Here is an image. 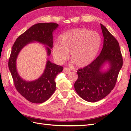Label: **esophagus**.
Returning <instances> with one entry per match:
<instances>
[{
    "label": "esophagus",
    "mask_w": 131,
    "mask_h": 131,
    "mask_svg": "<svg viewBox=\"0 0 131 131\" xmlns=\"http://www.w3.org/2000/svg\"><path fill=\"white\" fill-rule=\"evenodd\" d=\"M63 72L66 74H68L70 72V69H69L68 68H65L63 69Z\"/></svg>",
    "instance_id": "34e87169"
}]
</instances>
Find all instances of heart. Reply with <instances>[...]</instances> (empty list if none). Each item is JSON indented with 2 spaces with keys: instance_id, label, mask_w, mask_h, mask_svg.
I'll list each match as a JSON object with an SVG mask.
<instances>
[{
  "instance_id": "b5f03b06",
  "label": "heart",
  "mask_w": 131,
  "mask_h": 131,
  "mask_svg": "<svg viewBox=\"0 0 131 131\" xmlns=\"http://www.w3.org/2000/svg\"><path fill=\"white\" fill-rule=\"evenodd\" d=\"M58 44L53 48V55L56 61L62 63L68 57L70 51L71 61L78 67H84L93 60L98 53L101 38L98 32L85 28L71 30L61 34Z\"/></svg>"
}]
</instances>
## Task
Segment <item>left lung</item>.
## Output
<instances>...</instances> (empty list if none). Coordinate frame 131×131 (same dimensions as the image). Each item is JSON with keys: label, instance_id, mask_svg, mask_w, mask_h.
I'll return each mask as SVG.
<instances>
[{"label": "left lung", "instance_id": "obj_1", "mask_svg": "<svg viewBox=\"0 0 131 131\" xmlns=\"http://www.w3.org/2000/svg\"><path fill=\"white\" fill-rule=\"evenodd\" d=\"M104 45L99 56L83 69H78V78L74 83L77 93L88 102H95L103 99L114 88L118 74L123 66V58L117 40L101 24ZM106 62L110 69L106 72L101 68Z\"/></svg>", "mask_w": 131, "mask_h": 131}]
</instances>
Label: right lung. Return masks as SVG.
Instances as JSON below:
<instances>
[{"mask_svg":"<svg viewBox=\"0 0 131 131\" xmlns=\"http://www.w3.org/2000/svg\"><path fill=\"white\" fill-rule=\"evenodd\" d=\"M58 26L57 24L54 23L35 24L19 35L13 45L8 67L14 84L18 92L32 103L41 104L49 99L56 90V77L62 72L63 67L48 60L42 75L34 81L27 82L22 79L17 71V57L24 46L34 41L48 46L46 48L47 54L49 56L53 43L52 32Z\"/></svg>","mask_w":131,"mask_h":131,"instance_id":"obj_1","label":"right lung"}]
</instances>
